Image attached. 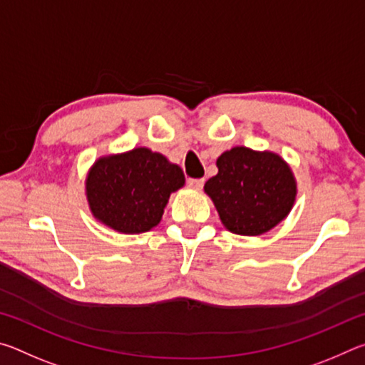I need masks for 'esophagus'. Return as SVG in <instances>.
I'll list each match as a JSON object with an SVG mask.
<instances>
[{
    "mask_svg": "<svg viewBox=\"0 0 365 365\" xmlns=\"http://www.w3.org/2000/svg\"><path fill=\"white\" fill-rule=\"evenodd\" d=\"M188 185L193 190H197L200 191L202 188V185H205V178H190L188 180Z\"/></svg>",
    "mask_w": 365,
    "mask_h": 365,
    "instance_id": "1",
    "label": "esophagus"
}]
</instances>
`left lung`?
<instances>
[{
	"label": "left lung",
	"instance_id": "1",
	"mask_svg": "<svg viewBox=\"0 0 365 365\" xmlns=\"http://www.w3.org/2000/svg\"><path fill=\"white\" fill-rule=\"evenodd\" d=\"M215 164L219 172L206 182L205 193L228 232L259 237L288 217L298 185L280 154L235 146Z\"/></svg>",
	"mask_w": 365,
	"mask_h": 365
}]
</instances>
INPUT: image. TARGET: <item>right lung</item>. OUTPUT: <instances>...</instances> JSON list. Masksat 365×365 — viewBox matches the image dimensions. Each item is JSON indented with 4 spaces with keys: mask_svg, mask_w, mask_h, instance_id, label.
<instances>
[{
    "mask_svg": "<svg viewBox=\"0 0 365 365\" xmlns=\"http://www.w3.org/2000/svg\"><path fill=\"white\" fill-rule=\"evenodd\" d=\"M185 185L183 170L164 154L138 146L98 158L85 178L93 217L123 235L150 232L169 197Z\"/></svg>",
    "mask_w": 365,
    "mask_h": 365,
    "instance_id": "add662e5",
    "label": "right lung"
}]
</instances>
